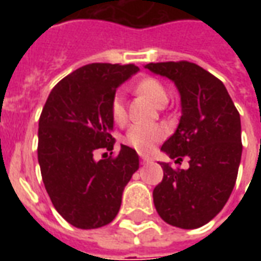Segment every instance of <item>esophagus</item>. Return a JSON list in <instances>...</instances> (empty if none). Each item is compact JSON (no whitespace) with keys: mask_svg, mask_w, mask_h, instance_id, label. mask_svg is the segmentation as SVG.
<instances>
[{"mask_svg":"<svg viewBox=\"0 0 261 261\" xmlns=\"http://www.w3.org/2000/svg\"><path fill=\"white\" fill-rule=\"evenodd\" d=\"M141 161L144 164H148V162H152V158H151V156H147V155H141Z\"/></svg>","mask_w":261,"mask_h":261,"instance_id":"1","label":"esophagus"}]
</instances>
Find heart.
Instances as JSON below:
<instances>
[{
	"instance_id": "1",
	"label": "heart",
	"mask_w": 261,
	"mask_h": 261,
	"mask_svg": "<svg viewBox=\"0 0 261 261\" xmlns=\"http://www.w3.org/2000/svg\"><path fill=\"white\" fill-rule=\"evenodd\" d=\"M137 91L141 95L147 96L151 102L164 108L169 100V93L162 82L155 78H144L137 84ZM110 116L116 124H124L127 121V110H125L124 97L121 93H114L110 100ZM166 137V128L159 124H134L131 127L127 136L125 142L137 149L138 152L148 153L156 147L159 141H162Z\"/></svg>"
}]
</instances>
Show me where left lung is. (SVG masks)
<instances>
[{"mask_svg":"<svg viewBox=\"0 0 261 261\" xmlns=\"http://www.w3.org/2000/svg\"><path fill=\"white\" fill-rule=\"evenodd\" d=\"M151 72L170 80L180 95L177 128L161 151L175 164L189 158V169L161 162L164 179L153 189L159 217L181 229H196L224 208L235 186L242 158L241 116L225 85L189 61L151 63Z\"/></svg>","mask_w":261,"mask_h":261,"instance_id":"8db88e82","label":"left lung"}]
</instances>
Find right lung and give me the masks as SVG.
Wrapping results in <instances>:
<instances>
[{
  "instance_id": "right-lung-1",
  "label": "right lung",
  "mask_w": 261,
  "mask_h": 261,
  "mask_svg": "<svg viewBox=\"0 0 261 261\" xmlns=\"http://www.w3.org/2000/svg\"><path fill=\"white\" fill-rule=\"evenodd\" d=\"M138 71L134 64L84 65L54 86L40 114L37 159L43 183L60 215L80 229L100 228L116 218L124 187L140 168L138 153L127 145L116 158L93 156L97 149H113L110 100Z\"/></svg>"
}]
</instances>
